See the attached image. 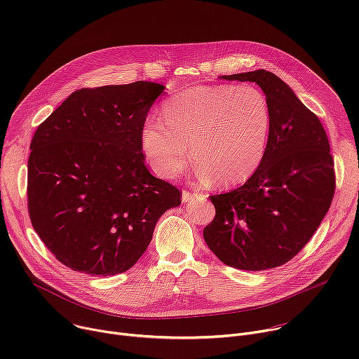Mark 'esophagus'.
Listing matches in <instances>:
<instances>
[{
	"label": "esophagus",
	"instance_id": "34e87169",
	"mask_svg": "<svg viewBox=\"0 0 359 359\" xmlns=\"http://www.w3.org/2000/svg\"><path fill=\"white\" fill-rule=\"evenodd\" d=\"M194 198H201V200H204V198H208V194H206V193H191V191H189V190H183V193H182V201H183V203L191 201V200H194Z\"/></svg>",
	"mask_w": 359,
	"mask_h": 359
}]
</instances>
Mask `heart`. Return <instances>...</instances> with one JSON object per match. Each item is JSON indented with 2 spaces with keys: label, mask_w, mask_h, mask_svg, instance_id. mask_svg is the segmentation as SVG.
Returning a JSON list of instances; mask_svg holds the SVG:
<instances>
[{
  "label": "heart",
  "mask_w": 359,
  "mask_h": 359,
  "mask_svg": "<svg viewBox=\"0 0 359 359\" xmlns=\"http://www.w3.org/2000/svg\"><path fill=\"white\" fill-rule=\"evenodd\" d=\"M273 112L252 85H197L170 97L162 121L149 119L142 149L156 175L173 179L193 159L201 179L234 186L250 179L266 156Z\"/></svg>",
  "instance_id": "1"
}]
</instances>
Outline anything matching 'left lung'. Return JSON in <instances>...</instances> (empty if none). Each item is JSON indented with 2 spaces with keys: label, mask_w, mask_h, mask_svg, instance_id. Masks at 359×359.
Listing matches in <instances>:
<instances>
[{
  "label": "left lung",
  "mask_w": 359,
  "mask_h": 359,
  "mask_svg": "<svg viewBox=\"0 0 359 359\" xmlns=\"http://www.w3.org/2000/svg\"><path fill=\"white\" fill-rule=\"evenodd\" d=\"M222 78L257 83L270 100L273 128L255 173L238 189L210 196L216 216L203 237L230 267L274 269L310 241L331 206L335 173L330 142L317 115L277 75L259 69Z\"/></svg>",
  "instance_id": "8db88e82"
}]
</instances>
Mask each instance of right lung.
<instances>
[{
  "instance_id": "obj_1",
  "label": "right lung",
  "mask_w": 359,
  "mask_h": 359,
  "mask_svg": "<svg viewBox=\"0 0 359 359\" xmlns=\"http://www.w3.org/2000/svg\"><path fill=\"white\" fill-rule=\"evenodd\" d=\"M165 90L155 82L83 88L36 129L28 212L46 248L74 271L115 276L146 251L180 190L144 165L142 129Z\"/></svg>"
}]
</instances>
